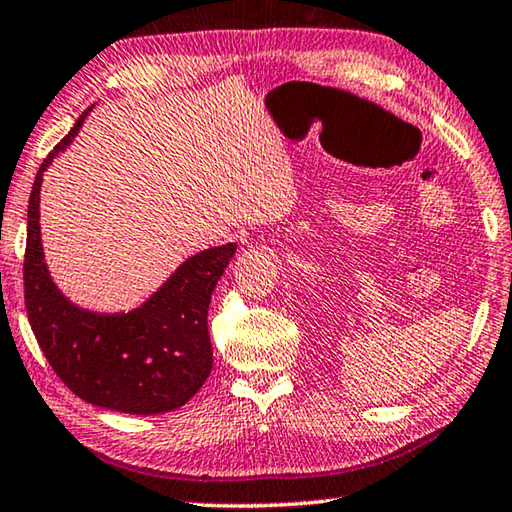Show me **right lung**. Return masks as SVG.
I'll use <instances>...</instances> for the list:
<instances>
[{"instance_id": "right-lung-1", "label": "right lung", "mask_w": 512, "mask_h": 512, "mask_svg": "<svg viewBox=\"0 0 512 512\" xmlns=\"http://www.w3.org/2000/svg\"><path fill=\"white\" fill-rule=\"evenodd\" d=\"M88 111L47 154L31 189L24 250L27 316L40 351L72 394L97 408L159 415L182 408L212 371L207 310L237 246L225 243L189 257L132 312L97 314L72 305L56 289L43 259L40 182L56 154L75 139Z\"/></svg>"}]
</instances>
